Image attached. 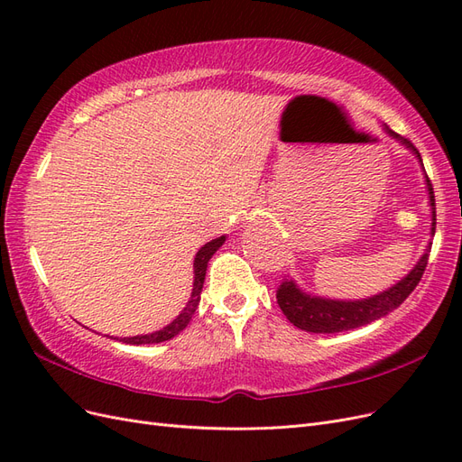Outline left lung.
<instances>
[{
    "mask_svg": "<svg viewBox=\"0 0 462 462\" xmlns=\"http://www.w3.org/2000/svg\"><path fill=\"white\" fill-rule=\"evenodd\" d=\"M383 131L391 138H395V141L401 143L404 148L411 150L422 167L428 200H430V212H431L430 236H433L436 235V199H433V189L426 175L420 152H418L407 138L391 131L387 125H383ZM430 248H431V239L428 241L422 256L414 263V268L402 279H399L395 285L377 292V295H372L366 299H355V300L318 297V295H312V292H306L295 279L291 277L279 285L277 304L292 326L310 333H339V331H348V329L372 324V321L387 316L391 310L399 309V306L404 302V299H407L414 291V287L418 285V282H420V277L426 270Z\"/></svg>",
    "mask_w": 462,
    "mask_h": 462,
    "instance_id": "obj_1",
    "label": "left lung"
}]
</instances>
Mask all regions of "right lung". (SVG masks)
Segmentation results:
<instances>
[{
	"label": "right lung",
	"mask_w": 462,
	"mask_h": 462,
	"mask_svg": "<svg viewBox=\"0 0 462 462\" xmlns=\"http://www.w3.org/2000/svg\"><path fill=\"white\" fill-rule=\"evenodd\" d=\"M227 236L221 235L217 236V239H212L209 243H206L204 246H200V250L197 253V256H194V282H192V292H190V299L189 302L185 304V309L180 310V314L171 321V324H167L165 328L153 331V333H146V335H134V337H121L119 341L127 343V345H152V343H162V341H170L173 339L175 335H179L180 331H183L189 321L192 319V314L197 312L199 309V302H200V292H202V287H204V279H206V270H208V262L209 258H212L219 246L226 243Z\"/></svg>",
	"instance_id": "add662e5"
}]
</instances>
